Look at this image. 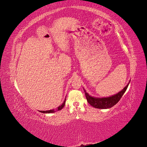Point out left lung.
<instances>
[{"instance_id":"obj_1","label":"left lung","mask_w":147,"mask_h":147,"mask_svg":"<svg viewBox=\"0 0 147 147\" xmlns=\"http://www.w3.org/2000/svg\"><path fill=\"white\" fill-rule=\"evenodd\" d=\"M129 83L123 88V90L119 92L117 94L109 97H102V98H97V97H92L89 95L88 93L84 90V94H85L87 101L93 107L101 109H107L112 107L115 104H117L118 101L121 98L124 93L126 91L128 87Z\"/></svg>"}]
</instances>
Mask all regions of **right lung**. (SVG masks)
<instances>
[{
	"label": "right lung",
	"mask_w": 147,
	"mask_h": 147,
	"mask_svg": "<svg viewBox=\"0 0 147 147\" xmlns=\"http://www.w3.org/2000/svg\"><path fill=\"white\" fill-rule=\"evenodd\" d=\"M65 100H66V99H65V100H64V101L63 103L59 107H57V108L56 109V110L53 109V110H46V111H39V112H42V113H54V112H55L56 111H59V110H61L62 109H63V108L64 107V105H65Z\"/></svg>",
	"instance_id": "add662e5"
}]
</instances>
